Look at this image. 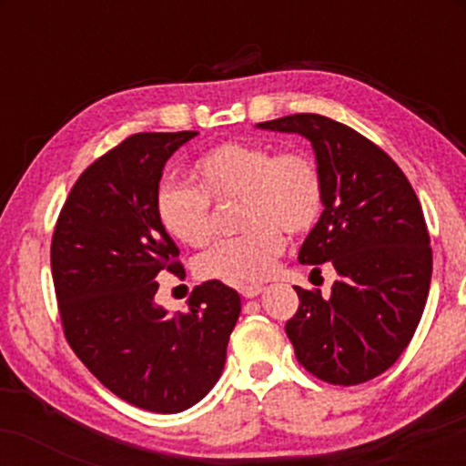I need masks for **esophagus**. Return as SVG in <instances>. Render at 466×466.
Listing matches in <instances>:
<instances>
[{"label": "esophagus", "mask_w": 466, "mask_h": 466, "mask_svg": "<svg viewBox=\"0 0 466 466\" xmlns=\"http://www.w3.org/2000/svg\"><path fill=\"white\" fill-rule=\"evenodd\" d=\"M238 291H240V296H243V298H256V296H260V293H263V287H260V285H245V287H238Z\"/></svg>", "instance_id": "1"}]
</instances>
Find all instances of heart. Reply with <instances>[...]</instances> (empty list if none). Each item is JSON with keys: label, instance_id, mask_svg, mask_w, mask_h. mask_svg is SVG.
<instances>
[{"label": "heart", "instance_id": "obj_1", "mask_svg": "<svg viewBox=\"0 0 466 466\" xmlns=\"http://www.w3.org/2000/svg\"><path fill=\"white\" fill-rule=\"evenodd\" d=\"M201 188L166 179L155 192V215L186 245L210 238V199L240 197L243 234L217 240L197 258V274L245 287L269 276L285 234L309 232L324 208L318 164L300 151H271L258 142H223L195 162Z\"/></svg>", "mask_w": 466, "mask_h": 466}]
</instances>
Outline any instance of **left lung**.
<instances>
[{
    "instance_id": "1",
    "label": "left lung",
    "mask_w": 466,
    "mask_h": 466,
    "mask_svg": "<svg viewBox=\"0 0 466 466\" xmlns=\"http://www.w3.org/2000/svg\"><path fill=\"white\" fill-rule=\"evenodd\" d=\"M311 142L324 210L298 260L333 263L330 296L296 287L287 322L298 361L322 381L357 386L408 349L431 282V248L419 197L403 170L361 133L318 114L258 122Z\"/></svg>"
}]
</instances>
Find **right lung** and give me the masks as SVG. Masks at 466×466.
Returning a JSON list of instances; mask_svg holds the SVG:
<instances>
[{"instance_id":"obj_1","label":"right lung","mask_w":466,"mask_h":466,"mask_svg":"<svg viewBox=\"0 0 466 466\" xmlns=\"http://www.w3.org/2000/svg\"><path fill=\"white\" fill-rule=\"evenodd\" d=\"M195 131L136 133L80 175L52 237V280L66 337L116 397L177 414L210 392L226 366L240 296L218 280L195 287L188 311L155 302L159 271L184 274L155 215L168 157Z\"/></svg>"}]
</instances>
